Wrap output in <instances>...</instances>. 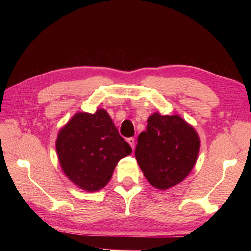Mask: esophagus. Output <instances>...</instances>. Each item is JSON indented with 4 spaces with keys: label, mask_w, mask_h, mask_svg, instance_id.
I'll return each mask as SVG.
<instances>
[{
    "label": "esophagus",
    "mask_w": 251,
    "mask_h": 251,
    "mask_svg": "<svg viewBox=\"0 0 251 251\" xmlns=\"http://www.w3.org/2000/svg\"><path fill=\"white\" fill-rule=\"evenodd\" d=\"M127 142H128V144H130V146H131V148L134 149V147H135V139H134L133 137L127 138Z\"/></svg>",
    "instance_id": "obj_1"
}]
</instances>
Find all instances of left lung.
Masks as SVG:
<instances>
[{"label":"left lung","instance_id":"1","mask_svg":"<svg viewBox=\"0 0 251 251\" xmlns=\"http://www.w3.org/2000/svg\"><path fill=\"white\" fill-rule=\"evenodd\" d=\"M199 149V135L192 125L177 114L155 112L148 118L147 131L138 136L135 157L149 183L165 191L188 176Z\"/></svg>","mask_w":251,"mask_h":251}]
</instances>
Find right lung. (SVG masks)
I'll return each mask as SVG.
<instances>
[{
  "label": "right lung",
  "instance_id": "right-lung-1",
  "mask_svg": "<svg viewBox=\"0 0 251 251\" xmlns=\"http://www.w3.org/2000/svg\"><path fill=\"white\" fill-rule=\"evenodd\" d=\"M55 147L67 178L86 192L103 188L120 159L132 153L104 109L74 114L59 130Z\"/></svg>",
  "mask_w": 251,
  "mask_h": 251
}]
</instances>
